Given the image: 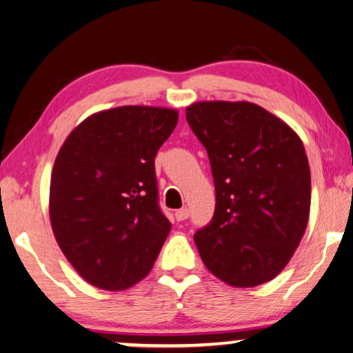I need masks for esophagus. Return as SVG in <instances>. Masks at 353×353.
Returning <instances> with one entry per match:
<instances>
[{
  "mask_svg": "<svg viewBox=\"0 0 353 353\" xmlns=\"http://www.w3.org/2000/svg\"><path fill=\"white\" fill-rule=\"evenodd\" d=\"M188 214H190V211L187 210V208H183V210H179V211H176V221H179V222H182V221H185L187 217H188Z\"/></svg>",
  "mask_w": 353,
  "mask_h": 353,
  "instance_id": "esophagus-1",
  "label": "esophagus"
}]
</instances>
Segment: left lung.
Here are the masks:
<instances>
[{"mask_svg": "<svg viewBox=\"0 0 353 353\" xmlns=\"http://www.w3.org/2000/svg\"><path fill=\"white\" fill-rule=\"evenodd\" d=\"M185 118L214 177V216L193 235L206 269L233 288L274 280L309 222L304 143L274 113L246 101L195 102Z\"/></svg>", "mask_w": 353, "mask_h": 353, "instance_id": "1", "label": "left lung"}]
</instances>
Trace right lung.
I'll use <instances>...</instances> for the list:
<instances>
[{
	"mask_svg": "<svg viewBox=\"0 0 353 353\" xmlns=\"http://www.w3.org/2000/svg\"><path fill=\"white\" fill-rule=\"evenodd\" d=\"M174 108L123 105L92 113L54 161L49 217L67 261L89 285L128 290L152 270L171 224L158 206L155 157Z\"/></svg>",
	"mask_w": 353,
	"mask_h": 353,
	"instance_id": "add662e5",
	"label": "right lung"
}]
</instances>
